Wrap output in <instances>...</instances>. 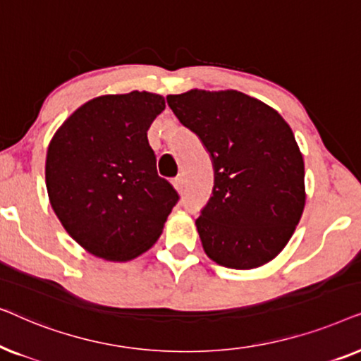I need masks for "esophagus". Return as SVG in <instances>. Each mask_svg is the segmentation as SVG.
Returning a JSON list of instances; mask_svg holds the SVG:
<instances>
[{"mask_svg":"<svg viewBox=\"0 0 361 361\" xmlns=\"http://www.w3.org/2000/svg\"><path fill=\"white\" fill-rule=\"evenodd\" d=\"M172 185L176 187L177 192H182V187H184V182H182V177L177 176L174 180H172Z\"/></svg>","mask_w":361,"mask_h":361,"instance_id":"34e87169","label":"esophagus"}]
</instances>
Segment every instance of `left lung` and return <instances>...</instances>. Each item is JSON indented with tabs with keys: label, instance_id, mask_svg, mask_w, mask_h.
Masks as SVG:
<instances>
[{
	"label": "left lung",
	"instance_id": "obj_1",
	"mask_svg": "<svg viewBox=\"0 0 361 361\" xmlns=\"http://www.w3.org/2000/svg\"><path fill=\"white\" fill-rule=\"evenodd\" d=\"M214 164V190L195 220L216 264L258 268L288 245L305 205L304 161L278 111L236 90L167 95Z\"/></svg>",
	"mask_w": 361,
	"mask_h": 361
}]
</instances>
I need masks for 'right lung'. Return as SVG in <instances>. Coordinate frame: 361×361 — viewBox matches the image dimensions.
Listing matches in <instances>:
<instances>
[{"label":"right lung","instance_id":"right-lung-1","mask_svg":"<svg viewBox=\"0 0 361 361\" xmlns=\"http://www.w3.org/2000/svg\"><path fill=\"white\" fill-rule=\"evenodd\" d=\"M166 108L161 95L130 92L87 102L47 149L49 200L67 233L88 253L130 261L159 238L174 187L157 176L147 130Z\"/></svg>","mask_w":361,"mask_h":361}]
</instances>
